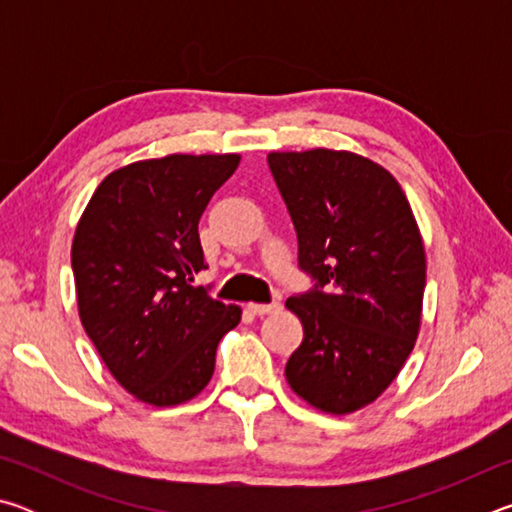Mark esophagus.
Masks as SVG:
<instances>
[{
    "instance_id": "1",
    "label": "esophagus",
    "mask_w": 512,
    "mask_h": 512,
    "mask_svg": "<svg viewBox=\"0 0 512 512\" xmlns=\"http://www.w3.org/2000/svg\"><path fill=\"white\" fill-rule=\"evenodd\" d=\"M248 311H253L255 316H268V314H275V311H280V302H271V305H255V302H250Z\"/></svg>"
}]
</instances>
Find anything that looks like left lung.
I'll list each match as a JSON object with an SVG mask.
<instances>
[{
    "label": "left lung",
    "mask_w": 512,
    "mask_h": 512,
    "mask_svg": "<svg viewBox=\"0 0 512 512\" xmlns=\"http://www.w3.org/2000/svg\"><path fill=\"white\" fill-rule=\"evenodd\" d=\"M268 167L316 287L287 309L305 336L284 375L314 409L345 415L393 384L418 339L427 257L402 187L359 153L273 151Z\"/></svg>",
    "instance_id": "1"
}]
</instances>
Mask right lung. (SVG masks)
I'll use <instances>...</instances> for the list:
<instances>
[{
    "mask_svg": "<svg viewBox=\"0 0 512 512\" xmlns=\"http://www.w3.org/2000/svg\"><path fill=\"white\" fill-rule=\"evenodd\" d=\"M239 160L173 153L126 164L101 180L76 225L81 323L110 375L144 404L194 400L241 320L237 305L189 284L207 268L198 221Z\"/></svg>",
    "mask_w": 512,
    "mask_h": 512,
    "instance_id": "1",
    "label": "right lung"
}]
</instances>
